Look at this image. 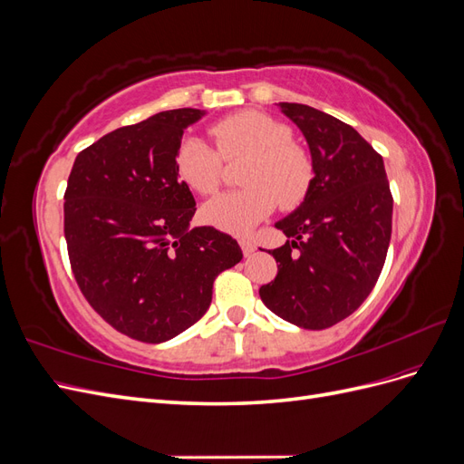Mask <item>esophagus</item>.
Instances as JSON below:
<instances>
[{"label": "esophagus", "instance_id": "esophagus-1", "mask_svg": "<svg viewBox=\"0 0 464 464\" xmlns=\"http://www.w3.org/2000/svg\"><path fill=\"white\" fill-rule=\"evenodd\" d=\"M240 246H242V251H244V256H246V257H249V256L254 254V251H256V244L251 242L249 237H242V240H240Z\"/></svg>", "mask_w": 464, "mask_h": 464}]
</instances>
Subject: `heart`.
<instances>
[{"instance_id": "b5f03b06", "label": "heart", "mask_w": 464, "mask_h": 464, "mask_svg": "<svg viewBox=\"0 0 464 464\" xmlns=\"http://www.w3.org/2000/svg\"><path fill=\"white\" fill-rule=\"evenodd\" d=\"M213 133L218 150L198 135H186L176 149V172L198 193H215L222 179V160L247 154L237 191L217 195L203 207V218L234 234H244L273 208L298 207L314 179L307 152L290 141V130L256 110L237 111L217 121ZM221 154L218 155V152Z\"/></svg>"}]
</instances>
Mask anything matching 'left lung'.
Returning <instances> with one entry per match:
<instances>
[{
  "label": "left lung",
  "mask_w": 464,
  "mask_h": 464,
  "mask_svg": "<svg viewBox=\"0 0 464 464\" xmlns=\"http://www.w3.org/2000/svg\"><path fill=\"white\" fill-rule=\"evenodd\" d=\"M310 147L305 199L275 222L286 237L269 254L273 283L259 288L273 314L304 329H327L354 314L382 275L392 198L383 159L354 128L305 104L278 102Z\"/></svg>",
  "instance_id": "obj_1"
}]
</instances>
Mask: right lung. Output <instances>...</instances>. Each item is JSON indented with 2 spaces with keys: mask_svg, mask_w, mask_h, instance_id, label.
<instances>
[{
  "mask_svg": "<svg viewBox=\"0 0 464 464\" xmlns=\"http://www.w3.org/2000/svg\"><path fill=\"white\" fill-rule=\"evenodd\" d=\"M205 110H166L81 150L67 179L63 232L81 292L104 321L164 343L208 310L218 273L242 261L232 236L191 228L195 199L176 172L181 135Z\"/></svg>",
  "mask_w": 464,
  "mask_h": 464,
  "instance_id": "add662e5",
  "label": "right lung"
}]
</instances>
